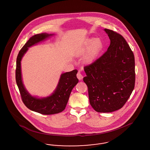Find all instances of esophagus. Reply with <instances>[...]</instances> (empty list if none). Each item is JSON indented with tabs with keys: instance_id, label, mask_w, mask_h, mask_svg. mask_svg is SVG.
I'll return each mask as SVG.
<instances>
[{
	"instance_id": "obj_1",
	"label": "esophagus",
	"mask_w": 150,
	"mask_h": 150,
	"mask_svg": "<svg viewBox=\"0 0 150 150\" xmlns=\"http://www.w3.org/2000/svg\"><path fill=\"white\" fill-rule=\"evenodd\" d=\"M76 76H77V78H78L79 80H82L83 78V76L82 75V74H81L80 72H78V74H77Z\"/></svg>"
}]
</instances>
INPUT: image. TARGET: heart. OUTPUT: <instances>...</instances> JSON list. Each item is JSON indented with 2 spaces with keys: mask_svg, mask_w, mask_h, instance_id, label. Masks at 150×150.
<instances>
[{
  "mask_svg": "<svg viewBox=\"0 0 150 150\" xmlns=\"http://www.w3.org/2000/svg\"><path fill=\"white\" fill-rule=\"evenodd\" d=\"M103 48V43L100 38H92L87 41L86 45L79 52V56H83L84 61L87 64L94 62L98 57Z\"/></svg>",
  "mask_w": 150,
  "mask_h": 150,
  "instance_id": "1",
  "label": "heart"
}]
</instances>
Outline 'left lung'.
Here are the masks:
<instances>
[{"label": "left lung", "instance_id": "1", "mask_svg": "<svg viewBox=\"0 0 150 150\" xmlns=\"http://www.w3.org/2000/svg\"><path fill=\"white\" fill-rule=\"evenodd\" d=\"M104 30L110 45L101 57L84 67L86 76L83 80L93 109L98 112H111L122 108L134 89L135 61L122 36L109 29Z\"/></svg>", "mask_w": 150, "mask_h": 150}]
</instances>
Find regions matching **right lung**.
I'll list each match as a JSON object with an SVG mask.
<instances>
[{
    "instance_id": "1",
    "label": "right lung",
    "mask_w": 150,
    "mask_h": 150,
    "mask_svg": "<svg viewBox=\"0 0 150 150\" xmlns=\"http://www.w3.org/2000/svg\"><path fill=\"white\" fill-rule=\"evenodd\" d=\"M53 34L42 33L33 36L20 50L17 57L16 80L22 100L29 109L43 115L58 114L63 111L66 106L73 88L77 84V70L62 74L54 93L46 98H38L31 96L26 91L22 80L21 61L29 47L39 43Z\"/></svg>"
}]
</instances>
